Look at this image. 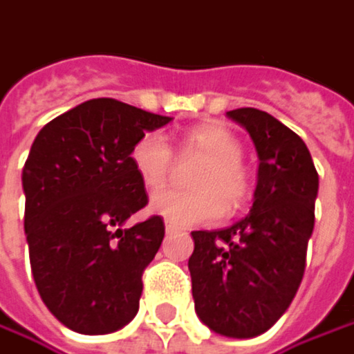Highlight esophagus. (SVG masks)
<instances>
[{
    "label": "esophagus",
    "instance_id": "obj_1",
    "mask_svg": "<svg viewBox=\"0 0 354 354\" xmlns=\"http://www.w3.org/2000/svg\"><path fill=\"white\" fill-rule=\"evenodd\" d=\"M174 232H176V228L172 224H166V234H174Z\"/></svg>",
    "mask_w": 354,
    "mask_h": 354
}]
</instances>
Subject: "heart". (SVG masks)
<instances>
[{"mask_svg": "<svg viewBox=\"0 0 354 354\" xmlns=\"http://www.w3.org/2000/svg\"><path fill=\"white\" fill-rule=\"evenodd\" d=\"M182 156H196L202 166L190 182L192 192H164L152 198V212L172 224L186 228L212 222L226 212H234L246 202L250 176L240 162L242 144L220 124H200L180 140ZM130 162L142 186L158 192L166 186L172 170V150L160 134H144L130 152Z\"/></svg>", "mask_w": 354, "mask_h": 354, "instance_id": "b5f03b06", "label": "heart"}]
</instances>
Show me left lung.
Here are the masks:
<instances>
[{
	"instance_id": "obj_1",
	"label": "left lung",
	"mask_w": 354,
	"mask_h": 354,
	"mask_svg": "<svg viewBox=\"0 0 354 354\" xmlns=\"http://www.w3.org/2000/svg\"><path fill=\"white\" fill-rule=\"evenodd\" d=\"M254 142L259 180L250 212L222 230H194L192 297L210 330L252 339L284 315L301 286L315 228L319 174L306 144L257 108L226 112Z\"/></svg>"
}]
</instances>
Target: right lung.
I'll use <instances>...</instances> for the list:
<instances>
[{
  "label": "right lung",
  "mask_w": 354,
  "mask_h": 354,
  "mask_svg": "<svg viewBox=\"0 0 354 354\" xmlns=\"http://www.w3.org/2000/svg\"><path fill=\"white\" fill-rule=\"evenodd\" d=\"M170 120L95 97L53 118L33 140L21 174L33 281L50 313L75 333L108 335L138 313L164 220L124 228L148 204L130 152Z\"/></svg>",
  "instance_id": "add662e5"
}]
</instances>
